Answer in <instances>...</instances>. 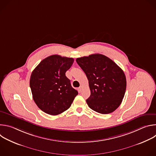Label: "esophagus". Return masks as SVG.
<instances>
[{"mask_svg":"<svg viewBox=\"0 0 156 156\" xmlns=\"http://www.w3.org/2000/svg\"><path fill=\"white\" fill-rule=\"evenodd\" d=\"M81 90H82V86H80L78 87V91H79V93H81Z\"/></svg>","mask_w":156,"mask_h":156,"instance_id":"1","label":"esophagus"}]
</instances>
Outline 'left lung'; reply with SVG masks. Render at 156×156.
<instances>
[{
  "instance_id": "8db88e82",
  "label": "left lung",
  "mask_w": 156,
  "mask_h": 156,
  "mask_svg": "<svg viewBox=\"0 0 156 156\" xmlns=\"http://www.w3.org/2000/svg\"><path fill=\"white\" fill-rule=\"evenodd\" d=\"M77 63L85 73L91 95L86 102L92 110L107 114L121 104L126 81L123 71L108 57L99 54L77 58Z\"/></svg>"
}]
</instances>
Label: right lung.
<instances>
[{"instance_id": "right-lung-1", "label": "right lung", "mask_w": 156, "mask_h": 156, "mask_svg": "<svg viewBox=\"0 0 156 156\" xmlns=\"http://www.w3.org/2000/svg\"><path fill=\"white\" fill-rule=\"evenodd\" d=\"M74 59L52 55L42 60L32 72L30 86L34 101L45 113L57 115L71 106L78 91L65 73Z\"/></svg>"}]
</instances>
